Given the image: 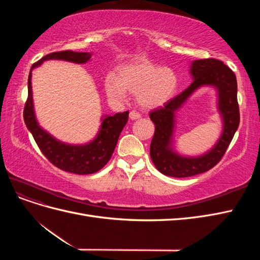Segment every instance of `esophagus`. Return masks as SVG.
<instances>
[{"instance_id": "1", "label": "esophagus", "mask_w": 260, "mask_h": 260, "mask_svg": "<svg viewBox=\"0 0 260 260\" xmlns=\"http://www.w3.org/2000/svg\"><path fill=\"white\" fill-rule=\"evenodd\" d=\"M129 117H130V119H132V120L140 119V118H141V114L138 113V112H136V111H132V112H130Z\"/></svg>"}]
</instances>
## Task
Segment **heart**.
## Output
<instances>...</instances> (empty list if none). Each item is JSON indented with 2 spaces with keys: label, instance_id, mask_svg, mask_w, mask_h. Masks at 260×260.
Returning a JSON list of instances; mask_svg holds the SVG:
<instances>
[{
  "label": "heart",
  "instance_id": "heart-1",
  "mask_svg": "<svg viewBox=\"0 0 260 260\" xmlns=\"http://www.w3.org/2000/svg\"><path fill=\"white\" fill-rule=\"evenodd\" d=\"M178 88V77L168 67H158L153 62L140 59L118 68V76L106 75L104 89L115 102L127 100V91L137 94L139 104L147 109L164 105Z\"/></svg>",
  "mask_w": 260,
  "mask_h": 260
}]
</instances>
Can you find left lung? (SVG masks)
<instances>
[{
    "instance_id": "left-lung-1",
    "label": "left lung",
    "mask_w": 260,
    "mask_h": 260,
    "mask_svg": "<svg viewBox=\"0 0 260 260\" xmlns=\"http://www.w3.org/2000/svg\"><path fill=\"white\" fill-rule=\"evenodd\" d=\"M190 73L193 82L182 93L168 101L164 107L149 113L155 124V133L149 154L157 170L162 175L175 178H187L206 172L222 158L240 124L238 104V83L232 70L221 60L215 58L192 61ZM214 86L218 92V109L223 117L224 130L218 142L210 151L198 157H185L171 147L174 128V114L201 86Z\"/></svg>"
}]
</instances>
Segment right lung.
I'll use <instances>...</instances> for the list:
<instances>
[{
  "mask_svg": "<svg viewBox=\"0 0 260 260\" xmlns=\"http://www.w3.org/2000/svg\"><path fill=\"white\" fill-rule=\"evenodd\" d=\"M90 58L91 53L88 52L61 51L45 55L40 60L35 62L28 77V99L23 109V120L42 154L54 166L76 175L94 174L109 161L117 145L118 138L128 121L129 112L102 117L101 129L96 138L90 143L84 145L62 143L43 130L36 119L31 88V72L48 59H62L76 64H84Z\"/></svg>",
  "mask_w": 260,
  "mask_h": 260,
  "instance_id": "right-lung-1",
  "label": "right lung"
}]
</instances>
